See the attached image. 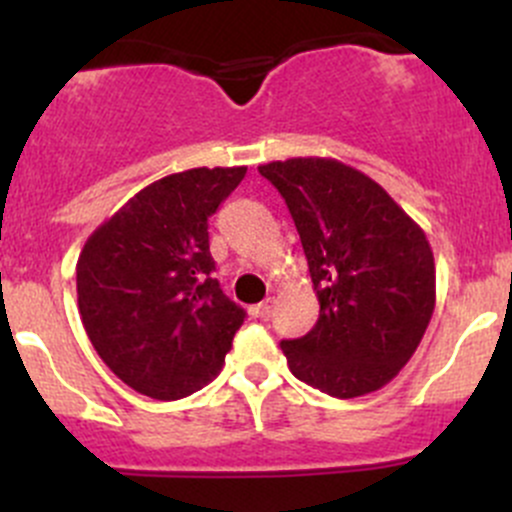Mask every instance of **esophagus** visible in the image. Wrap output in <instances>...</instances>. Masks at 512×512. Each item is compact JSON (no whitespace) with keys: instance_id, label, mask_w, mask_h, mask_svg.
<instances>
[{"instance_id":"34e87169","label":"esophagus","mask_w":512,"mask_h":512,"mask_svg":"<svg viewBox=\"0 0 512 512\" xmlns=\"http://www.w3.org/2000/svg\"><path fill=\"white\" fill-rule=\"evenodd\" d=\"M252 312V317H257V319H270L272 317V312H275V299L272 297H267L265 302H260V304H255V307L250 309Z\"/></svg>"}]
</instances>
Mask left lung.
Wrapping results in <instances>:
<instances>
[{
    "instance_id": "8db88e82",
    "label": "left lung",
    "mask_w": 512,
    "mask_h": 512,
    "mask_svg": "<svg viewBox=\"0 0 512 512\" xmlns=\"http://www.w3.org/2000/svg\"><path fill=\"white\" fill-rule=\"evenodd\" d=\"M285 198L319 299V319L280 344L289 371L337 399L389 384L436 307L426 235L369 175L332 158L260 165Z\"/></svg>"
}]
</instances>
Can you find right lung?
<instances>
[{
	"label": "right lung",
	"mask_w": 512,
	"mask_h": 512,
	"mask_svg": "<svg viewBox=\"0 0 512 512\" xmlns=\"http://www.w3.org/2000/svg\"><path fill=\"white\" fill-rule=\"evenodd\" d=\"M245 173L240 165L165 175L81 250V322L103 364L138 394L183 399L223 369L245 309L213 277L208 218Z\"/></svg>",
	"instance_id": "add662e5"
}]
</instances>
